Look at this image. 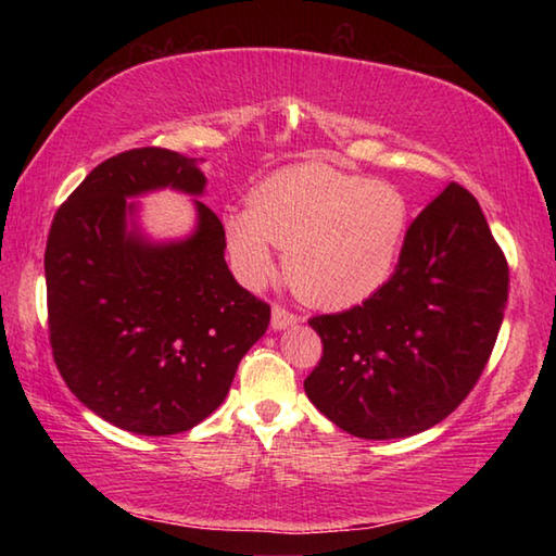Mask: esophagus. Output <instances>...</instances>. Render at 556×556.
Instances as JSON below:
<instances>
[{"mask_svg":"<svg viewBox=\"0 0 556 556\" xmlns=\"http://www.w3.org/2000/svg\"><path fill=\"white\" fill-rule=\"evenodd\" d=\"M296 321H299V316L291 314L289 308H285V306L271 308V328H275V331H281V328L294 326Z\"/></svg>","mask_w":556,"mask_h":556,"instance_id":"esophagus-1","label":"esophagus"}]
</instances>
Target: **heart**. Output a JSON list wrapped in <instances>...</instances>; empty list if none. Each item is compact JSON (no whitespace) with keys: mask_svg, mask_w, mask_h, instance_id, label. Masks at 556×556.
Listing matches in <instances>:
<instances>
[{"mask_svg":"<svg viewBox=\"0 0 556 556\" xmlns=\"http://www.w3.org/2000/svg\"><path fill=\"white\" fill-rule=\"evenodd\" d=\"M409 230L397 188L324 162L281 168L225 215V240L240 279L262 287L285 250L291 289L314 306L348 308L388 285Z\"/></svg>","mask_w":556,"mask_h":556,"instance_id":"heart-1","label":"heart"}]
</instances>
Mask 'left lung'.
<instances>
[{"instance_id": "8db88e82", "label": "left lung", "mask_w": 556, "mask_h": 556, "mask_svg": "<svg viewBox=\"0 0 556 556\" xmlns=\"http://www.w3.org/2000/svg\"><path fill=\"white\" fill-rule=\"evenodd\" d=\"M510 269L481 205L448 184L409 225L378 294L308 318L324 355L304 380L314 407L361 439H404L446 419L493 353Z\"/></svg>"}]
</instances>
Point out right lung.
Segmentation results:
<instances>
[{
  "label": "right lung",
  "mask_w": 556,
  "mask_h": 556,
  "mask_svg": "<svg viewBox=\"0 0 556 556\" xmlns=\"http://www.w3.org/2000/svg\"><path fill=\"white\" fill-rule=\"evenodd\" d=\"M156 188L201 195L205 176L159 147L102 162L55 213L43 257L61 378L90 412L142 437L181 434L218 409L269 326V304L225 265L208 205L193 201L199 223L184 240L139 232L127 199Z\"/></svg>",
  "instance_id": "right-lung-1"
}]
</instances>
